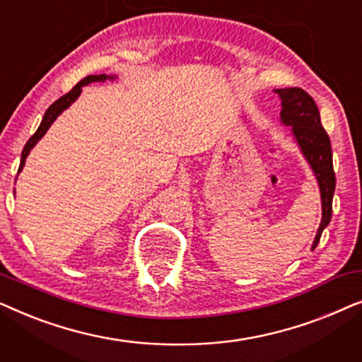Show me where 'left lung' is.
Listing matches in <instances>:
<instances>
[{
  "label": "left lung",
  "mask_w": 362,
  "mask_h": 362,
  "mask_svg": "<svg viewBox=\"0 0 362 362\" xmlns=\"http://www.w3.org/2000/svg\"><path fill=\"white\" fill-rule=\"evenodd\" d=\"M275 93H279L281 100V123L291 127V133H293L306 161L310 163L320 186L323 217H321V224L318 232H316L313 247H311V250H315L325 227L329 224L331 212H333L336 176L333 170V151H331L329 136L321 125L318 107L303 88H276Z\"/></svg>",
  "instance_id": "left-lung-1"
}]
</instances>
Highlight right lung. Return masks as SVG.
<instances>
[{"mask_svg":"<svg viewBox=\"0 0 362 362\" xmlns=\"http://www.w3.org/2000/svg\"><path fill=\"white\" fill-rule=\"evenodd\" d=\"M107 78H112V81H113V78H115V76H105V74H102V76H87L86 78H82V81L78 82L77 86L74 87L71 92H67L66 95H62L61 98H57V100L54 102L52 105L47 108L46 113H44V117H42L41 125H39L36 133H34V135L29 138L26 145H24V150L21 153V163H19L18 173H21L24 163H26V158L29 155V151H31L33 148H34V145H36V143L41 140L44 135H46V132L49 130V127L52 125L54 120H56V118L61 115V113L66 110V108L71 107V103H74V102L77 100V97L81 95V92H82V87L87 86V83H90V82H105Z\"/></svg>","mask_w":362,"mask_h":362,"instance_id":"1","label":"right lung"}]
</instances>
